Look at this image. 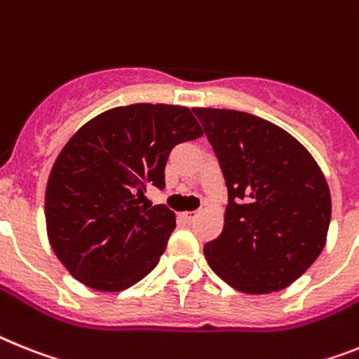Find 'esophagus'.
<instances>
[{
  "instance_id": "obj_1",
  "label": "esophagus",
  "mask_w": 359,
  "mask_h": 359,
  "mask_svg": "<svg viewBox=\"0 0 359 359\" xmlns=\"http://www.w3.org/2000/svg\"><path fill=\"white\" fill-rule=\"evenodd\" d=\"M197 217V213L195 212H184V213H180V219L184 222H194V219Z\"/></svg>"
}]
</instances>
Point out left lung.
Here are the masks:
<instances>
[{
	"label": "left lung",
	"instance_id": "left-lung-1",
	"mask_svg": "<svg viewBox=\"0 0 359 359\" xmlns=\"http://www.w3.org/2000/svg\"><path fill=\"white\" fill-rule=\"evenodd\" d=\"M228 188L222 233L208 264L246 294L287 288L327 241L330 191L306 147L276 123L233 109L195 107Z\"/></svg>",
	"mask_w": 359,
	"mask_h": 359
}]
</instances>
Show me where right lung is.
<instances>
[{
	"label": "right lung",
	"instance_id": "right-lung-1",
	"mask_svg": "<svg viewBox=\"0 0 359 359\" xmlns=\"http://www.w3.org/2000/svg\"><path fill=\"white\" fill-rule=\"evenodd\" d=\"M198 137L191 111L165 104L114 107L72 135L50 170L45 221L54 254L74 279L120 292L158 264L175 213L140 201L149 186H165L171 149Z\"/></svg>",
	"mask_w": 359,
	"mask_h": 359
}]
</instances>
